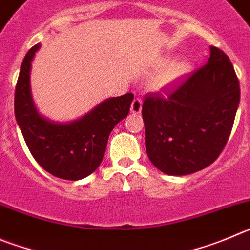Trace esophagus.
<instances>
[{"instance_id": "obj_1", "label": "esophagus", "mask_w": 250, "mask_h": 250, "mask_svg": "<svg viewBox=\"0 0 250 250\" xmlns=\"http://www.w3.org/2000/svg\"><path fill=\"white\" fill-rule=\"evenodd\" d=\"M142 111V101L139 98H134L132 104H130V112L134 114H138L141 113Z\"/></svg>"}]
</instances>
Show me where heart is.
Here are the masks:
<instances>
[{
    "label": "heart",
    "mask_w": 250,
    "mask_h": 250,
    "mask_svg": "<svg viewBox=\"0 0 250 250\" xmlns=\"http://www.w3.org/2000/svg\"><path fill=\"white\" fill-rule=\"evenodd\" d=\"M189 71V64L184 61H172L166 66L162 67L154 77H153L152 84L156 88H163L173 82L181 78L182 76L186 75Z\"/></svg>",
    "instance_id": "1"
}]
</instances>
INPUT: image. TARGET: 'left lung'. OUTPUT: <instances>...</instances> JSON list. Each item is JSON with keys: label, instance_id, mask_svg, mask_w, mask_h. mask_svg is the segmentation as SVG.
Masks as SVG:
<instances>
[{"label": "left lung", "instance_id": "8db88e82", "mask_svg": "<svg viewBox=\"0 0 250 250\" xmlns=\"http://www.w3.org/2000/svg\"><path fill=\"white\" fill-rule=\"evenodd\" d=\"M240 100L228 56L210 46L208 62L142 107L146 149L154 167L169 175L192 174L219 157L230 136Z\"/></svg>", "mask_w": 250, "mask_h": 250}]
</instances>
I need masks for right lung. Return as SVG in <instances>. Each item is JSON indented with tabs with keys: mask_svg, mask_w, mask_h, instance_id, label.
<instances>
[{
	"mask_svg": "<svg viewBox=\"0 0 250 250\" xmlns=\"http://www.w3.org/2000/svg\"><path fill=\"white\" fill-rule=\"evenodd\" d=\"M41 44L27 52L15 92V116L37 163L52 175L78 181L100 167L112 129L129 112L133 93L112 97L67 123L51 122L37 112L31 93V62Z\"/></svg>",
	"mask_w": 250,
	"mask_h": 250,
	"instance_id": "1",
	"label": "right lung"
}]
</instances>
